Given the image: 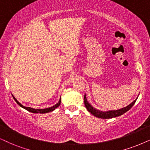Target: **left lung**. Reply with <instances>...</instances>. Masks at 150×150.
I'll list each match as a JSON object with an SVG mask.
<instances>
[{
	"label": "left lung",
	"instance_id": "left-lung-1",
	"mask_svg": "<svg viewBox=\"0 0 150 150\" xmlns=\"http://www.w3.org/2000/svg\"><path fill=\"white\" fill-rule=\"evenodd\" d=\"M138 98V97H137ZM137 98L134 100V102H132V103L127 106L125 107H123L122 109H117V110H109V111H100L99 109H96L93 106L91 105L89 102L87 101L86 95H84V105L85 107L92 115H93L94 116L99 117V118L102 119H108V118H112V117L120 116V115L124 114L125 113H126L127 111H128L131 108L133 107L134 104L137 100Z\"/></svg>",
	"mask_w": 150,
	"mask_h": 150
}]
</instances>
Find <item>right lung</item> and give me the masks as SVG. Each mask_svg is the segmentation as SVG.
I'll return each mask as SVG.
<instances>
[{
  "instance_id": "1",
  "label": "right lung",
  "mask_w": 150,
  "mask_h": 150,
  "mask_svg": "<svg viewBox=\"0 0 150 150\" xmlns=\"http://www.w3.org/2000/svg\"><path fill=\"white\" fill-rule=\"evenodd\" d=\"M13 98H14L15 101H16V102L17 104H18V105L20 106L21 107L23 108V109H26L27 111H30V112L31 113H49V112H51V111H54V109H56V108H57L60 105V104H61V98H60L59 100V102H57V103L55 105L52 106V107H48V108H45V109H33V108H31V107H25V106H23V105H21V104L17 100L16 98H14V96H13Z\"/></svg>"
}]
</instances>
